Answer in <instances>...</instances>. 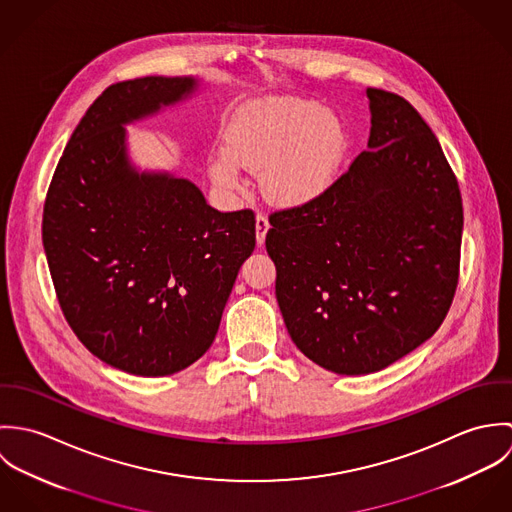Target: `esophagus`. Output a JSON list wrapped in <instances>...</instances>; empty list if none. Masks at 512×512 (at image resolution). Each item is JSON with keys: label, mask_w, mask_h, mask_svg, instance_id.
I'll list each match as a JSON object with an SVG mask.
<instances>
[{"label": "esophagus", "mask_w": 512, "mask_h": 512, "mask_svg": "<svg viewBox=\"0 0 512 512\" xmlns=\"http://www.w3.org/2000/svg\"><path fill=\"white\" fill-rule=\"evenodd\" d=\"M268 228H270V222H268V217L266 215H262V213H258L256 215V242L262 246L264 244V240H266V232H268Z\"/></svg>", "instance_id": "esophagus-1"}]
</instances>
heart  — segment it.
Listing matches in <instances>:
<instances>
[{
  "instance_id": "heart-1",
  "label": "heart",
  "mask_w": 512,
  "mask_h": 512,
  "mask_svg": "<svg viewBox=\"0 0 512 512\" xmlns=\"http://www.w3.org/2000/svg\"><path fill=\"white\" fill-rule=\"evenodd\" d=\"M343 118L307 98H270L244 106L226 128V149L211 161L213 179L228 189L242 181L240 165L266 169V189L282 203L321 195L349 151Z\"/></svg>"
}]
</instances>
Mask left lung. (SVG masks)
<instances>
[{
	"label": "left lung",
	"instance_id": "1",
	"mask_svg": "<svg viewBox=\"0 0 512 512\" xmlns=\"http://www.w3.org/2000/svg\"><path fill=\"white\" fill-rule=\"evenodd\" d=\"M366 96L368 149L315 199L274 211L266 234L293 343L337 374L420 347L459 282L463 205L438 138L406 98Z\"/></svg>",
	"mask_w": 512,
	"mask_h": 512
}]
</instances>
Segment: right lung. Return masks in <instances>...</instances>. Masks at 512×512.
I'll use <instances>...</instances> for the list:
<instances>
[{
	"label": "right lung",
	"instance_id": "1",
	"mask_svg": "<svg viewBox=\"0 0 512 512\" xmlns=\"http://www.w3.org/2000/svg\"><path fill=\"white\" fill-rule=\"evenodd\" d=\"M193 86L167 76L108 86L74 128L43 207L67 323L94 357L130 374H173L207 353L256 246L252 209L219 213L191 181L128 165L122 126Z\"/></svg>",
	"mask_w": 512,
	"mask_h": 512
}]
</instances>
